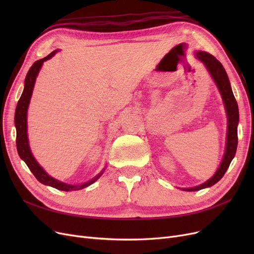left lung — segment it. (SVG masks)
<instances>
[{
	"label": "left lung",
	"instance_id": "8db88e82",
	"mask_svg": "<svg viewBox=\"0 0 254 254\" xmlns=\"http://www.w3.org/2000/svg\"><path fill=\"white\" fill-rule=\"evenodd\" d=\"M196 55H197V58L204 64L207 71L210 72L211 76L213 77L215 83H216V86L220 92L222 99H224L226 111L228 115V135H227V146H226L225 156H224V159H222V162L220 163V166L217 170V172L215 173V175L211 179L200 184V186H198L196 188L183 189L184 190H198L212 187L215 183H217L226 174L230 163H231L232 159L235 156L236 148H237V140H238L237 124H238V120H240L238 106L236 103V99L233 95L231 86H230V81H229L225 67L222 66V64L219 63V61L213 55H211V54H207L205 52H198Z\"/></svg>",
	"mask_w": 254,
	"mask_h": 254
}]
</instances>
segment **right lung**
<instances>
[{
    "label": "right lung",
    "instance_id": "add662e5",
    "mask_svg": "<svg viewBox=\"0 0 254 254\" xmlns=\"http://www.w3.org/2000/svg\"><path fill=\"white\" fill-rule=\"evenodd\" d=\"M56 53H57V51H54L51 54H49L47 57H44L43 59L37 60L36 63L32 66H30V68L27 72V75L25 77L24 90H23V92H22V95L19 99L17 108H16V113H14V125H16V129H17V140H16L17 149H18V153H19L20 158L26 163L30 172L34 174V176L36 177L38 181H40L41 183L45 184V186H50V187H53V188H55L60 190H65V191L78 190L87 188L90 186V184L95 182L99 178V177L102 176L103 172L98 176H96L95 178H93L86 183L79 184V186H71V184L60 182L56 179L52 178L51 176H49L43 171V168L37 163V161L33 157L32 152H30V149H29V146H28L26 115H27V108L29 105L30 97H32L36 77H37L38 73H39L40 67L42 66V64L44 63V61H47L48 59L52 58Z\"/></svg>",
    "mask_w": 254,
    "mask_h": 254
}]
</instances>
